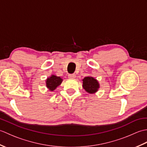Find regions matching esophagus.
I'll list each match as a JSON object with an SVG mask.
<instances>
[{
	"mask_svg": "<svg viewBox=\"0 0 147 147\" xmlns=\"http://www.w3.org/2000/svg\"><path fill=\"white\" fill-rule=\"evenodd\" d=\"M68 77L69 78H76V74H69Z\"/></svg>",
	"mask_w": 147,
	"mask_h": 147,
	"instance_id": "1",
	"label": "esophagus"
}]
</instances>
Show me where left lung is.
Here are the masks:
<instances>
[{"label": "left lung", "mask_w": 147, "mask_h": 147, "mask_svg": "<svg viewBox=\"0 0 147 147\" xmlns=\"http://www.w3.org/2000/svg\"><path fill=\"white\" fill-rule=\"evenodd\" d=\"M83 88L87 93L93 94L98 92L100 84L98 80L93 77L86 76L83 79Z\"/></svg>", "instance_id": "obj_1"}]
</instances>
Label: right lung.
Instances as JSON below:
<instances>
[{"instance_id": "add662e5", "label": "right lung", "mask_w": 147, "mask_h": 147, "mask_svg": "<svg viewBox=\"0 0 147 147\" xmlns=\"http://www.w3.org/2000/svg\"><path fill=\"white\" fill-rule=\"evenodd\" d=\"M63 80L60 76H57L54 74H52L45 80L46 86L50 92H53L61 85Z\"/></svg>"}]
</instances>
